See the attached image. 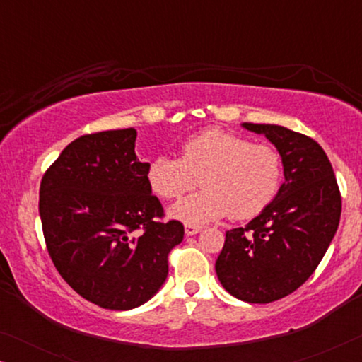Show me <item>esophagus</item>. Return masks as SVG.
<instances>
[{
	"label": "esophagus",
	"instance_id": "34e87169",
	"mask_svg": "<svg viewBox=\"0 0 362 362\" xmlns=\"http://www.w3.org/2000/svg\"><path fill=\"white\" fill-rule=\"evenodd\" d=\"M202 230V226H197V224H186L185 226V232L187 235H194V234H199Z\"/></svg>",
	"mask_w": 362,
	"mask_h": 362
}]
</instances>
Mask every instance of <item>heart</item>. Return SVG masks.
Wrapping results in <instances>:
<instances>
[{
  "label": "heart",
  "mask_w": 362,
  "mask_h": 362,
  "mask_svg": "<svg viewBox=\"0 0 362 362\" xmlns=\"http://www.w3.org/2000/svg\"><path fill=\"white\" fill-rule=\"evenodd\" d=\"M284 163L275 146L252 143L237 133L211 128L186 138L180 158L156 156L148 165L151 191L161 199H176L194 189L171 207V216L186 224L229 216L250 219L260 214L279 192Z\"/></svg>",
  "instance_id": "1"
}]
</instances>
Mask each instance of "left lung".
I'll return each instance as SVG.
<instances>
[{
    "label": "left lung",
    "instance_id": "8db88e82",
    "mask_svg": "<svg viewBox=\"0 0 362 362\" xmlns=\"http://www.w3.org/2000/svg\"><path fill=\"white\" fill-rule=\"evenodd\" d=\"M281 156L285 182L245 227L226 232L216 274L232 296L270 303L300 288L338 230L341 192L333 166L313 138L280 125L244 123Z\"/></svg>",
    "mask_w": 362,
    "mask_h": 362
}]
</instances>
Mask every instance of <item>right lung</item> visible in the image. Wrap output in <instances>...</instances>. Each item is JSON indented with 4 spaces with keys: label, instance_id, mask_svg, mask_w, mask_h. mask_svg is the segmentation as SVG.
<instances>
[{
    "label": "right lung",
    "instance_id": "1",
    "mask_svg": "<svg viewBox=\"0 0 362 362\" xmlns=\"http://www.w3.org/2000/svg\"><path fill=\"white\" fill-rule=\"evenodd\" d=\"M135 128L88 133L44 173L39 216L52 264L83 298L132 310L168 276V255L185 235L165 217L135 153Z\"/></svg>",
    "mask_w": 362,
    "mask_h": 362
}]
</instances>
